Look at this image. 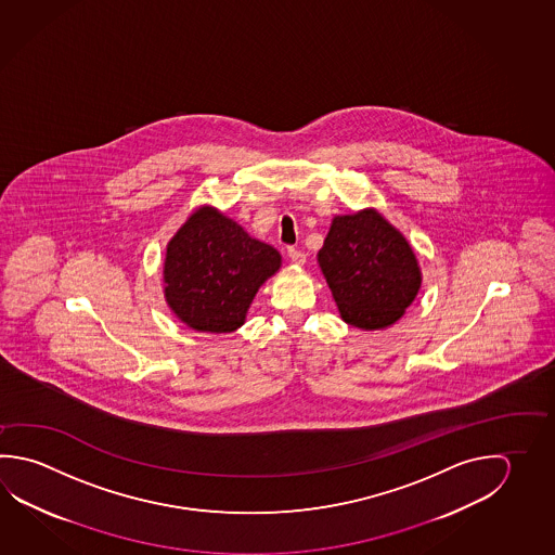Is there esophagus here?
<instances>
[{
	"mask_svg": "<svg viewBox=\"0 0 555 555\" xmlns=\"http://www.w3.org/2000/svg\"><path fill=\"white\" fill-rule=\"evenodd\" d=\"M287 254H289V260H292L293 263H297V266H301V263H305V260H307L305 253L297 250V248H289Z\"/></svg>",
	"mask_w": 555,
	"mask_h": 555,
	"instance_id": "esophagus-1",
	"label": "esophagus"
}]
</instances>
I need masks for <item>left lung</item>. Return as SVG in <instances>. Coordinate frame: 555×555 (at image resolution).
Listing matches in <instances>:
<instances>
[{
  "mask_svg": "<svg viewBox=\"0 0 555 555\" xmlns=\"http://www.w3.org/2000/svg\"><path fill=\"white\" fill-rule=\"evenodd\" d=\"M319 263L344 321L365 331L399 321L421 287L413 248L372 209L334 217Z\"/></svg>",
  "mask_w": 555,
  "mask_h": 555,
  "instance_id": "obj_1",
  "label": "left lung"
}]
</instances>
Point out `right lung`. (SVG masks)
<instances>
[{
    "instance_id": "1",
    "label": "right lung",
    "mask_w": 555,
    "mask_h": 555,
    "mask_svg": "<svg viewBox=\"0 0 555 555\" xmlns=\"http://www.w3.org/2000/svg\"><path fill=\"white\" fill-rule=\"evenodd\" d=\"M282 256L211 207L193 212L171 238L164 263L166 301L203 333H232Z\"/></svg>"
}]
</instances>
